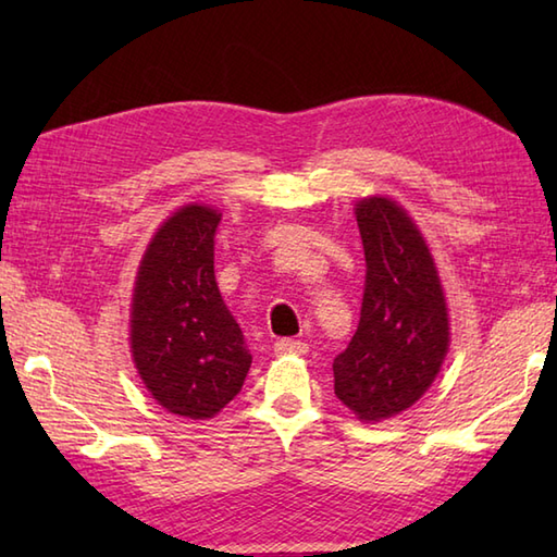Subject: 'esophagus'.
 Instances as JSON below:
<instances>
[{
  "label": "esophagus",
  "instance_id": "obj_1",
  "mask_svg": "<svg viewBox=\"0 0 557 557\" xmlns=\"http://www.w3.org/2000/svg\"><path fill=\"white\" fill-rule=\"evenodd\" d=\"M309 351V345L301 339H277L275 342V354H280V357H287V354H306Z\"/></svg>",
  "mask_w": 557,
  "mask_h": 557
}]
</instances>
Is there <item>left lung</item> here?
<instances>
[{
    "label": "left lung",
    "instance_id": "obj_1",
    "mask_svg": "<svg viewBox=\"0 0 557 557\" xmlns=\"http://www.w3.org/2000/svg\"><path fill=\"white\" fill-rule=\"evenodd\" d=\"M354 210L366 256L361 318L333 373L342 405L371 423L409 409L431 387L449 321L433 256L407 210L383 196Z\"/></svg>",
    "mask_w": 557,
    "mask_h": 557
}]
</instances>
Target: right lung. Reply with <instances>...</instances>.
<instances>
[{"label":"right lung","mask_w":557,"mask_h":557,"mask_svg":"<svg viewBox=\"0 0 557 557\" xmlns=\"http://www.w3.org/2000/svg\"><path fill=\"white\" fill-rule=\"evenodd\" d=\"M222 212L184 206L162 222L138 265L132 299V354L160 407L212 419L239 395L251 369L239 323L215 282Z\"/></svg>","instance_id":"obj_1"}]
</instances>
